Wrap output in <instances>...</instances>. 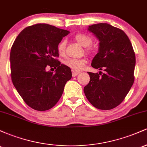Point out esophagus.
Returning <instances> with one entry per match:
<instances>
[{
	"instance_id": "obj_1",
	"label": "esophagus",
	"mask_w": 147,
	"mask_h": 147,
	"mask_svg": "<svg viewBox=\"0 0 147 147\" xmlns=\"http://www.w3.org/2000/svg\"><path fill=\"white\" fill-rule=\"evenodd\" d=\"M79 73H80V72H79V71H75V70H72V77H75V76L78 75Z\"/></svg>"
}]
</instances>
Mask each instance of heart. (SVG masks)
<instances>
[{
  "mask_svg": "<svg viewBox=\"0 0 147 147\" xmlns=\"http://www.w3.org/2000/svg\"><path fill=\"white\" fill-rule=\"evenodd\" d=\"M75 39L78 42L79 44L82 45V46L87 47V52H90L91 49L88 46L92 43V39L90 36L86 34H77L75 36ZM65 41H61L58 44V46H57V51H58L60 55H62L65 52ZM86 63L87 61L85 59L70 58L64 61V64L65 65H67L70 68L72 69V70H75V71H78V70H82Z\"/></svg>",
  "mask_w": 147,
  "mask_h": 147,
  "instance_id": "heart-1",
  "label": "heart"
}]
</instances>
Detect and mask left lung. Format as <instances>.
Here are the masks:
<instances>
[{
    "instance_id": "8db88e82",
    "label": "left lung",
    "mask_w": 147,
    "mask_h": 147,
    "mask_svg": "<svg viewBox=\"0 0 147 147\" xmlns=\"http://www.w3.org/2000/svg\"><path fill=\"white\" fill-rule=\"evenodd\" d=\"M88 30L99 40L98 53L92 68L105 73L88 72L90 82L84 93L92 106L101 110L114 109L124 100L134 82L136 55L124 31L108 23L89 25Z\"/></svg>"
}]
</instances>
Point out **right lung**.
<instances>
[{
	"instance_id": "add662e5",
	"label": "right lung",
	"mask_w": 147,
	"mask_h": 147,
	"mask_svg": "<svg viewBox=\"0 0 147 147\" xmlns=\"http://www.w3.org/2000/svg\"><path fill=\"white\" fill-rule=\"evenodd\" d=\"M69 33L39 23L25 28L13 43L10 52L11 81L24 102L34 110L52 109L72 78L70 68L55 59L59 57L58 44ZM47 65L54 67L55 72L47 71Z\"/></svg>"
}]
</instances>
